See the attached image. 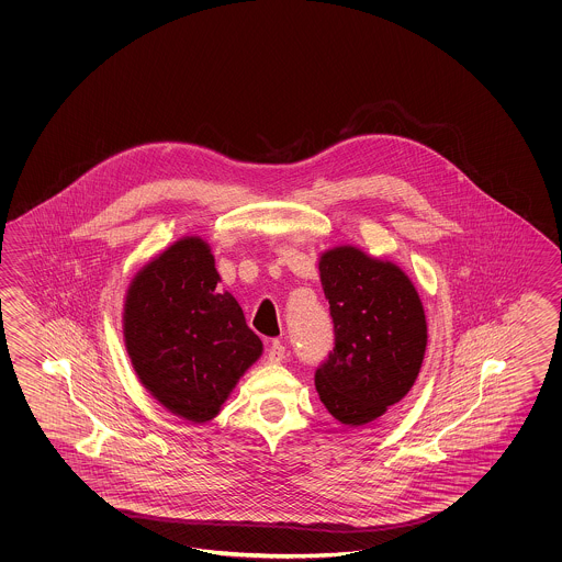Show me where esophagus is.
Returning <instances> with one entry per match:
<instances>
[{"instance_id": "1", "label": "esophagus", "mask_w": 562, "mask_h": 562, "mask_svg": "<svg viewBox=\"0 0 562 562\" xmlns=\"http://www.w3.org/2000/svg\"><path fill=\"white\" fill-rule=\"evenodd\" d=\"M284 357H286V347L280 341H270V345H268V361L280 363Z\"/></svg>"}]
</instances>
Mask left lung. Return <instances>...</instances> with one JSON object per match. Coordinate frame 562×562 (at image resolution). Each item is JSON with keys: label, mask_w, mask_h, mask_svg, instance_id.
<instances>
[{"label": "left lung", "mask_w": 562, "mask_h": 562, "mask_svg": "<svg viewBox=\"0 0 562 562\" xmlns=\"http://www.w3.org/2000/svg\"><path fill=\"white\" fill-rule=\"evenodd\" d=\"M318 272L335 347L316 370V392L341 425H368L406 396L420 373L428 341L425 308L400 266L359 247L323 251Z\"/></svg>", "instance_id": "left-lung-1"}]
</instances>
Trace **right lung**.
Here are the masks:
<instances>
[{
	"mask_svg": "<svg viewBox=\"0 0 562 562\" xmlns=\"http://www.w3.org/2000/svg\"><path fill=\"white\" fill-rule=\"evenodd\" d=\"M220 282L209 244L187 235L151 258L125 294L124 341L137 380L194 425L220 414L263 351Z\"/></svg>",
	"mask_w": 562,
	"mask_h": 562,
	"instance_id": "1",
	"label": "right lung"
}]
</instances>
